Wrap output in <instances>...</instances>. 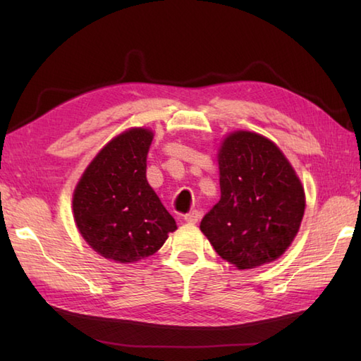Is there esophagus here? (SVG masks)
Here are the masks:
<instances>
[{
    "label": "esophagus",
    "instance_id": "obj_1",
    "mask_svg": "<svg viewBox=\"0 0 361 361\" xmlns=\"http://www.w3.org/2000/svg\"><path fill=\"white\" fill-rule=\"evenodd\" d=\"M198 219H200V212H198V211H190V212L185 214V220L188 221V224H190V225L197 224Z\"/></svg>",
    "mask_w": 361,
    "mask_h": 361
}]
</instances>
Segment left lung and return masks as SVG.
<instances>
[{
	"label": "left lung",
	"mask_w": 361,
	"mask_h": 361,
	"mask_svg": "<svg viewBox=\"0 0 361 361\" xmlns=\"http://www.w3.org/2000/svg\"><path fill=\"white\" fill-rule=\"evenodd\" d=\"M220 200L200 229L240 270L278 259L301 225L304 189L276 145L251 132L229 135L219 152Z\"/></svg>",
	"instance_id": "8db88e82"
}]
</instances>
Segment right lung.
Listing matches in <instances>:
<instances>
[{"mask_svg": "<svg viewBox=\"0 0 361 361\" xmlns=\"http://www.w3.org/2000/svg\"><path fill=\"white\" fill-rule=\"evenodd\" d=\"M152 140L145 128L116 136L91 161L74 190L82 237L99 255L122 264L152 256L176 229L145 176Z\"/></svg>", "mask_w": 361, "mask_h": 361, "instance_id": "right-lung-1", "label": "right lung"}]
</instances>
